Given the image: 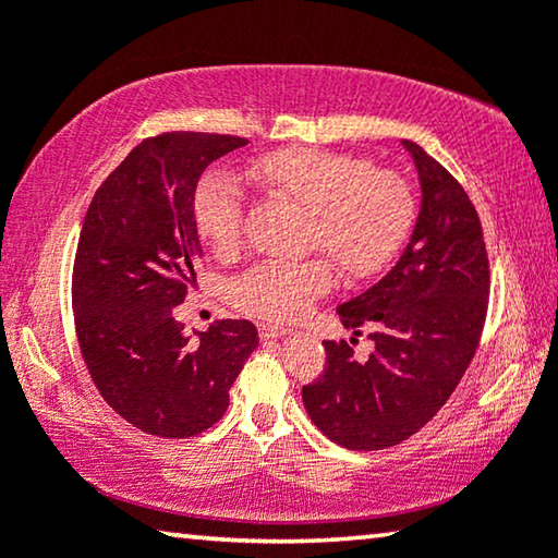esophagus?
<instances>
[{
  "label": "esophagus",
  "mask_w": 558,
  "mask_h": 558,
  "mask_svg": "<svg viewBox=\"0 0 558 558\" xmlns=\"http://www.w3.org/2000/svg\"><path fill=\"white\" fill-rule=\"evenodd\" d=\"M292 329L286 325H272V323H260L258 325V335L260 339H278V337H286L290 335Z\"/></svg>",
  "instance_id": "obj_1"
}]
</instances>
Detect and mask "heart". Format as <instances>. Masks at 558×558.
I'll return each instance as SVG.
<instances>
[{
	"mask_svg": "<svg viewBox=\"0 0 558 558\" xmlns=\"http://www.w3.org/2000/svg\"><path fill=\"white\" fill-rule=\"evenodd\" d=\"M251 169L307 216V248L323 251L349 280L376 276L399 253L415 219L411 186L391 172H376L369 159L298 147L260 157ZM192 211L196 231L216 256L239 248L245 196L229 174L216 169L204 174ZM332 286L335 272L325 260H263L231 280L229 298L248 315L295 319Z\"/></svg>",
	"mask_w": 558,
	"mask_h": 558,
	"instance_id": "heart-1",
	"label": "heart"
}]
</instances>
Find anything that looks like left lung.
Wrapping results in <instances>:
<instances>
[{
  "instance_id": "8db88e82",
  "label": "left lung",
  "mask_w": 558,
  "mask_h": 558,
  "mask_svg": "<svg viewBox=\"0 0 558 558\" xmlns=\"http://www.w3.org/2000/svg\"><path fill=\"white\" fill-rule=\"evenodd\" d=\"M413 157L421 209L401 258L337 315L374 352L325 342L319 379L302 386L307 415L349 450H381L411 438L456 391L475 356L489 295V263L480 216L456 177L426 149L401 140ZM354 342V337H352Z\"/></svg>"
}]
</instances>
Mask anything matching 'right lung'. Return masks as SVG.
Instances as JSON below:
<instances>
[{
  "label": "right lung",
  "instance_id": "1",
  "mask_svg": "<svg viewBox=\"0 0 558 558\" xmlns=\"http://www.w3.org/2000/svg\"><path fill=\"white\" fill-rule=\"evenodd\" d=\"M248 140L165 132L140 143L93 196L73 263L75 335L102 399L132 426L189 438L229 409V389L258 347L248 319L184 335L174 307L196 286V184Z\"/></svg>",
  "mask_w": 558,
  "mask_h": 558
}]
</instances>
